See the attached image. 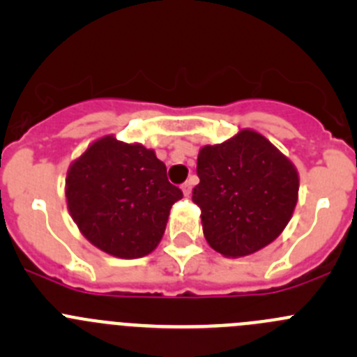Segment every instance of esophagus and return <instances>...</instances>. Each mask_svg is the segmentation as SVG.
<instances>
[{
  "mask_svg": "<svg viewBox=\"0 0 357 357\" xmlns=\"http://www.w3.org/2000/svg\"><path fill=\"white\" fill-rule=\"evenodd\" d=\"M192 185L193 183L192 181H186V183H183V193H185V197H190L192 195Z\"/></svg>",
  "mask_w": 357,
  "mask_h": 357,
  "instance_id": "obj_1",
  "label": "esophagus"
}]
</instances>
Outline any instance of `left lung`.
Returning a JSON list of instances; mask_svg holds the SVG:
<instances>
[{
  "instance_id": "8db88e82",
  "label": "left lung",
  "mask_w": 357,
  "mask_h": 357,
  "mask_svg": "<svg viewBox=\"0 0 357 357\" xmlns=\"http://www.w3.org/2000/svg\"><path fill=\"white\" fill-rule=\"evenodd\" d=\"M200 207L207 243L225 257L254 254L289 225L297 205L298 174L291 162L259 132L243 129L199 152Z\"/></svg>"
}]
</instances>
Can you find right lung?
I'll return each instance as SVG.
<instances>
[{
    "label": "right lung",
    "instance_id": "obj_1",
    "mask_svg": "<svg viewBox=\"0 0 357 357\" xmlns=\"http://www.w3.org/2000/svg\"><path fill=\"white\" fill-rule=\"evenodd\" d=\"M66 197L72 219L93 245L138 259L158 245L183 192L169 183L153 150L105 136L68 167Z\"/></svg>",
    "mask_w": 357,
    "mask_h": 357
}]
</instances>
